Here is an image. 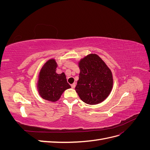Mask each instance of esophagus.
I'll return each instance as SVG.
<instances>
[{
	"label": "esophagus",
	"instance_id": "esophagus-1",
	"mask_svg": "<svg viewBox=\"0 0 150 150\" xmlns=\"http://www.w3.org/2000/svg\"><path fill=\"white\" fill-rule=\"evenodd\" d=\"M75 87H76V84H75V83H73V84H71V88H72V89H74Z\"/></svg>",
	"mask_w": 150,
	"mask_h": 150
}]
</instances>
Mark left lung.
I'll use <instances>...</instances> for the list:
<instances>
[{
	"label": "left lung",
	"instance_id": "1",
	"mask_svg": "<svg viewBox=\"0 0 150 150\" xmlns=\"http://www.w3.org/2000/svg\"><path fill=\"white\" fill-rule=\"evenodd\" d=\"M80 74L75 88L80 99L88 104L103 102L110 94L113 79L111 70L96 54H89L79 63Z\"/></svg>",
	"mask_w": 150,
	"mask_h": 150
}]
</instances>
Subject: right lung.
Here are the masks:
<instances>
[{
  "mask_svg": "<svg viewBox=\"0 0 150 150\" xmlns=\"http://www.w3.org/2000/svg\"><path fill=\"white\" fill-rule=\"evenodd\" d=\"M56 67L57 63L54 59L45 63L40 71L38 84L40 96L51 102L57 101L66 89L71 88L64 72L56 73Z\"/></svg>",
  "mask_w": 150,
  "mask_h": 150,
  "instance_id": "add662e5",
  "label": "right lung"
}]
</instances>
